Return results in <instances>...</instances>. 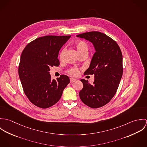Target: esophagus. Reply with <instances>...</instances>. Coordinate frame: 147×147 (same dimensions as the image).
Returning <instances> with one entry per match:
<instances>
[{
    "label": "esophagus",
    "instance_id": "34e87169",
    "mask_svg": "<svg viewBox=\"0 0 147 147\" xmlns=\"http://www.w3.org/2000/svg\"><path fill=\"white\" fill-rule=\"evenodd\" d=\"M76 80L75 79H74V78H70V82L71 83H74V82H75V81H76Z\"/></svg>",
    "mask_w": 147,
    "mask_h": 147
}]
</instances>
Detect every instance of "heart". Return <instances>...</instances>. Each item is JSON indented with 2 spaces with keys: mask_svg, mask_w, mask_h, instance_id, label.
<instances>
[{
  "mask_svg": "<svg viewBox=\"0 0 147 147\" xmlns=\"http://www.w3.org/2000/svg\"><path fill=\"white\" fill-rule=\"evenodd\" d=\"M75 46H76V47L80 54H81L82 53H85V52L88 53V46L85 42L81 41H78V42H76ZM65 50H66L65 47H64L62 50V51L60 53V59H63V55H64V54ZM68 72L71 75L77 76L79 74V69L78 68L74 67V68H71L68 71Z\"/></svg>",
  "mask_w": 147,
  "mask_h": 147,
  "instance_id": "b5f03b06",
  "label": "heart"
}]
</instances>
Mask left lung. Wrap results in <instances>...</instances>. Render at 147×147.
Wrapping results in <instances>:
<instances>
[{
    "label": "left lung",
    "mask_w": 147,
    "mask_h": 147,
    "mask_svg": "<svg viewBox=\"0 0 147 147\" xmlns=\"http://www.w3.org/2000/svg\"><path fill=\"white\" fill-rule=\"evenodd\" d=\"M92 43L95 53L84 75H94L90 84L82 79L83 88L79 92L81 100L92 108L107 104L114 97L123 74V58L117 43L106 34L90 32L76 36Z\"/></svg>",
    "instance_id": "obj_1"
}]
</instances>
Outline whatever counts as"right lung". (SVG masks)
I'll list each match as a JSON object with an SVG mask.
<instances>
[{
  "instance_id": "obj_1",
  "label": "right lung",
  "mask_w": 147,
  "mask_h": 147,
  "mask_svg": "<svg viewBox=\"0 0 147 147\" xmlns=\"http://www.w3.org/2000/svg\"><path fill=\"white\" fill-rule=\"evenodd\" d=\"M71 36H46L28 43L22 52L19 75L24 92L34 105L46 109L60 100L69 83L67 75L51 80L50 67L58 66L60 49Z\"/></svg>"
}]
</instances>
